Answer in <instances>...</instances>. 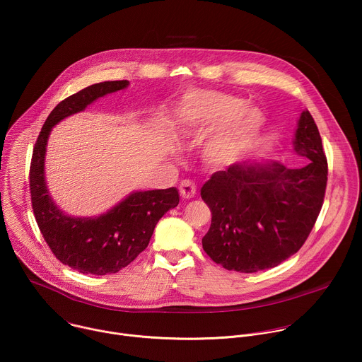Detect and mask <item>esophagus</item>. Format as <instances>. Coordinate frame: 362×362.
Returning a JSON list of instances; mask_svg holds the SVG:
<instances>
[{
  "mask_svg": "<svg viewBox=\"0 0 362 362\" xmlns=\"http://www.w3.org/2000/svg\"><path fill=\"white\" fill-rule=\"evenodd\" d=\"M179 192H180L182 197L192 199L196 194V185L193 182H190V180H183L180 183V186H179Z\"/></svg>",
  "mask_w": 362,
  "mask_h": 362,
  "instance_id": "esophagus-1",
  "label": "esophagus"
}]
</instances>
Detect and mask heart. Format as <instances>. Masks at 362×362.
<instances>
[{"label": "heart", "mask_w": 362, "mask_h": 362, "mask_svg": "<svg viewBox=\"0 0 362 362\" xmlns=\"http://www.w3.org/2000/svg\"><path fill=\"white\" fill-rule=\"evenodd\" d=\"M179 112L189 123L200 129L222 123L206 147L208 158L219 165L233 162L264 127L259 110L243 107L240 98L218 91L194 90L187 93L180 101Z\"/></svg>", "instance_id": "heart-1"}]
</instances>
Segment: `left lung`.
Wrapping results in <instances>:
<instances>
[{
    "instance_id": "left-lung-1",
    "label": "left lung",
    "mask_w": 362,
    "mask_h": 362,
    "mask_svg": "<svg viewBox=\"0 0 362 362\" xmlns=\"http://www.w3.org/2000/svg\"><path fill=\"white\" fill-rule=\"evenodd\" d=\"M293 150L308 163H238L212 175L200 189L212 212L203 250L228 271L252 274L296 253L321 212L328 163L318 127L300 113Z\"/></svg>"
}]
</instances>
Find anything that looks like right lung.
Listing matches in <instances>:
<instances>
[{
	"label": "right lung",
	"instance_id": "right-lung-1",
	"mask_svg": "<svg viewBox=\"0 0 362 362\" xmlns=\"http://www.w3.org/2000/svg\"><path fill=\"white\" fill-rule=\"evenodd\" d=\"M127 86V80L103 81L60 101L48 115L33 150L30 192L37 225L57 259L81 274L106 275L126 268L147 247L159 219L179 204L176 187L137 190L106 214L76 218L64 215L48 193L44 160L51 129L97 98Z\"/></svg>",
	"mask_w": 362,
	"mask_h": 362
}]
</instances>
